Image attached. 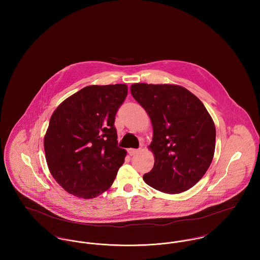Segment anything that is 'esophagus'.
<instances>
[{"instance_id":"esophagus-1","label":"esophagus","mask_w":260,"mask_h":260,"mask_svg":"<svg viewBox=\"0 0 260 260\" xmlns=\"http://www.w3.org/2000/svg\"><path fill=\"white\" fill-rule=\"evenodd\" d=\"M138 152H139V149H129V150H128V153H129L131 156L137 154Z\"/></svg>"}]
</instances>
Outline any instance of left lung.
I'll return each instance as SVG.
<instances>
[{
  "instance_id": "8db88e82",
  "label": "left lung",
  "mask_w": 260,
  "mask_h": 260,
  "mask_svg": "<svg viewBox=\"0 0 260 260\" xmlns=\"http://www.w3.org/2000/svg\"><path fill=\"white\" fill-rule=\"evenodd\" d=\"M131 94L153 126L149 148L155 162L143 175L144 181L169 194L195 185L209 168L215 150V126L203 103L177 85L133 84Z\"/></svg>"
}]
</instances>
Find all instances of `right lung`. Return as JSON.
Masks as SVG:
<instances>
[{
    "mask_svg": "<svg viewBox=\"0 0 260 260\" xmlns=\"http://www.w3.org/2000/svg\"><path fill=\"white\" fill-rule=\"evenodd\" d=\"M125 84L87 86L54 111L44 139L49 170L67 192L94 198L113 184L126 151L118 147L115 116Z\"/></svg>",
    "mask_w": 260,
    "mask_h": 260,
    "instance_id": "right-lung-1",
    "label": "right lung"
}]
</instances>
